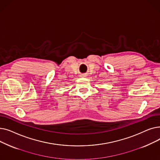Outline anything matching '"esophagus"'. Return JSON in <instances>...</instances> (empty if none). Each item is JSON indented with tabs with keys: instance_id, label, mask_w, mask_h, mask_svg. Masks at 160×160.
I'll return each mask as SVG.
<instances>
[{
	"instance_id": "1",
	"label": "esophagus",
	"mask_w": 160,
	"mask_h": 160,
	"mask_svg": "<svg viewBox=\"0 0 160 160\" xmlns=\"http://www.w3.org/2000/svg\"><path fill=\"white\" fill-rule=\"evenodd\" d=\"M86 74H82V75H81V77H86Z\"/></svg>"
}]
</instances>
